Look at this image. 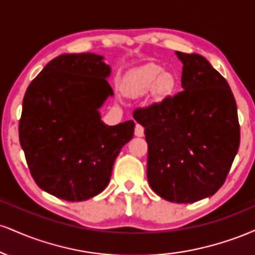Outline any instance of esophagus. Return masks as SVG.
I'll list each match as a JSON object with an SVG mask.
<instances>
[{
  "mask_svg": "<svg viewBox=\"0 0 255 255\" xmlns=\"http://www.w3.org/2000/svg\"><path fill=\"white\" fill-rule=\"evenodd\" d=\"M134 134H135L136 136H144V127L140 125H135V129H134Z\"/></svg>",
  "mask_w": 255,
  "mask_h": 255,
  "instance_id": "esophagus-1",
  "label": "esophagus"
}]
</instances>
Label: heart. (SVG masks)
<instances>
[{
    "instance_id": "b5f03b06",
    "label": "heart",
    "mask_w": 255,
    "mask_h": 255,
    "mask_svg": "<svg viewBox=\"0 0 255 255\" xmlns=\"http://www.w3.org/2000/svg\"><path fill=\"white\" fill-rule=\"evenodd\" d=\"M158 96L166 95L174 86V78L169 73H163L159 64L150 63L140 67L128 75L126 80V92L129 96H140L153 87Z\"/></svg>"
}]
</instances>
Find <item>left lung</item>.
<instances>
[{
  "instance_id": "1",
  "label": "left lung",
  "mask_w": 255,
  "mask_h": 255,
  "mask_svg": "<svg viewBox=\"0 0 255 255\" xmlns=\"http://www.w3.org/2000/svg\"><path fill=\"white\" fill-rule=\"evenodd\" d=\"M183 91L133 118L145 128L147 180L160 198L188 204L223 186L240 146L238 107L229 84L198 54L176 51Z\"/></svg>"
}]
</instances>
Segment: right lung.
I'll list each match as a JSON object with an SVG mask.
<instances>
[{"label": "right lung", "instance_id": "add662e5", "mask_svg": "<svg viewBox=\"0 0 255 255\" xmlns=\"http://www.w3.org/2000/svg\"><path fill=\"white\" fill-rule=\"evenodd\" d=\"M96 54H64L46 64L22 101L19 140L38 187L67 201L103 192L134 121L107 126L98 109L114 91Z\"/></svg>", "mask_w": 255, "mask_h": 255}]
</instances>
